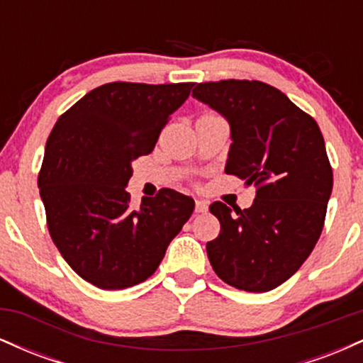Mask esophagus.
Here are the masks:
<instances>
[{
    "mask_svg": "<svg viewBox=\"0 0 363 363\" xmlns=\"http://www.w3.org/2000/svg\"><path fill=\"white\" fill-rule=\"evenodd\" d=\"M208 211V203L203 199H196V213H206Z\"/></svg>",
    "mask_w": 363,
    "mask_h": 363,
    "instance_id": "obj_1",
    "label": "esophagus"
}]
</instances>
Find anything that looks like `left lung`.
I'll use <instances>...</instances> for the list:
<instances>
[{
	"instance_id": "8db88e82",
	"label": "left lung",
	"mask_w": 363,
	"mask_h": 363,
	"mask_svg": "<svg viewBox=\"0 0 363 363\" xmlns=\"http://www.w3.org/2000/svg\"><path fill=\"white\" fill-rule=\"evenodd\" d=\"M193 97L230 124L225 172L257 187L247 210L210 205L220 234L206 244L208 259L235 289H277L309 257L324 227L333 169L320 129L285 94L257 80L198 83Z\"/></svg>"
}]
</instances>
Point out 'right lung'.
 Returning <instances> with one entry per match:
<instances>
[{
    "label": "right lung",
    "mask_w": 363,
    "mask_h": 363,
    "mask_svg": "<svg viewBox=\"0 0 363 363\" xmlns=\"http://www.w3.org/2000/svg\"><path fill=\"white\" fill-rule=\"evenodd\" d=\"M194 83L112 82L73 104L54 124L40 167V198L57 251L102 290L138 285L155 273L194 201L160 189L131 208V162L155 148Z\"/></svg>",
    "instance_id": "obj_1"
}]
</instances>
